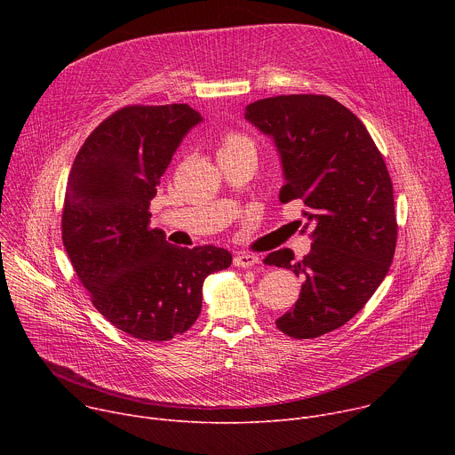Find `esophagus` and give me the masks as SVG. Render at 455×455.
Returning <instances> with one entry per match:
<instances>
[{"instance_id": "obj_1", "label": "esophagus", "mask_w": 455, "mask_h": 455, "mask_svg": "<svg viewBox=\"0 0 455 455\" xmlns=\"http://www.w3.org/2000/svg\"><path fill=\"white\" fill-rule=\"evenodd\" d=\"M259 263V257L251 255V253H239L234 257V265L237 268H251Z\"/></svg>"}]
</instances>
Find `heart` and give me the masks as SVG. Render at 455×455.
<instances>
[{
  "label": "heart",
  "mask_w": 455,
  "mask_h": 455,
  "mask_svg": "<svg viewBox=\"0 0 455 455\" xmlns=\"http://www.w3.org/2000/svg\"><path fill=\"white\" fill-rule=\"evenodd\" d=\"M244 149H253V144L248 137H244L237 132H228L220 140V155L237 153V151H244Z\"/></svg>",
  "instance_id": "1"
}]
</instances>
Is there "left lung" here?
Wrapping results in <instances>:
<instances>
[{
	"label": "left lung",
	"mask_w": 455,
	"mask_h": 455,
	"mask_svg": "<svg viewBox=\"0 0 455 455\" xmlns=\"http://www.w3.org/2000/svg\"><path fill=\"white\" fill-rule=\"evenodd\" d=\"M246 120L272 137L281 155V204L302 200L313 225L311 251L290 248L265 263L302 275L295 307L275 320L293 339L339 330L372 297L391 268L398 223L393 181L365 125L326 95H279L246 106Z\"/></svg>",
	"instance_id": "8db88e82"
}]
</instances>
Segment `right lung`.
I'll list each match as a JSON object with an SVG mask.
<instances>
[{"mask_svg":"<svg viewBox=\"0 0 455 455\" xmlns=\"http://www.w3.org/2000/svg\"><path fill=\"white\" fill-rule=\"evenodd\" d=\"M198 122L188 104L120 108L93 129L68 176L62 244L97 311L140 340L185 333L207 275L232 263L225 248L174 246L149 227L160 178Z\"/></svg>","mask_w":455,"mask_h":455,"instance_id":"add662e5","label":"right lung"}]
</instances>
